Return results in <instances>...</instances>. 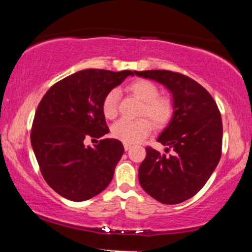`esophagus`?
Listing matches in <instances>:
<instances>
[{"mask_svg":"<svg viewBox=\"0 0 252 252\" xmlns=\"http://www.w3.org/2000/svg\"><path fill=\"white\" fill-rule=\"evenodd\" d=\"M130 148H131V144H129V143H124V149H126V150H129Z\"/></svg>","mask_w":252,"mask_h":252,"instance_id":"1","label":"esophagus"}]
</instances>
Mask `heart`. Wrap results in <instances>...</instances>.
Segmentation results:
<instances>
[{
    "mask_svg": "<svg viewBox=\"0 0 252 252\" xmlns=\"http://www.w3.org/2000/svg\"><path fill=\"white\" fill-rule=\"evenodd\" d=\"M126 91L142 100L138 115L144 117L118 121L111 128V134L115 138L124 143L140 142L152 131V123L156 129H161L170 122L174 114V103L170 97L158 94L160 90L156 84L147 79H137L128 84ZM118 103L120 94L117 90H111L105 94L102 102V111L105 118L115 120L117 117Z\"/></svg>",
    "mask_w": 252,
    "mask_h": 252,
    "instance_id": "1",
    "label": "heart"
}]
</instances>
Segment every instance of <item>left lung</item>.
<instances>
[{"label": "left lung", "mask_w": 252, "mask_h": 252, "mask_svg": "<svg viewBox=\"0 0 252 252\" xmlns=\"http://www.w3.org/2000/svg\"><path fill=\"white\" fill-rule=\"evenodd\" d=\"M135 74L166 85L174 99L173 118L158 138L167 147L166 153L147 147L138 180L158 201L179 204L204 187L220 160V111L210 92L185 74L166 70L135 71Z\"/></svg>", "instance_id": "left-lung-1"}]
</instances>
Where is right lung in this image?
<instances>
[{"label":"right lung","instance_id":"add662e5","mask_svg":"<svg viewBox=\"0 0 252 252\" xmlns=\"http://www.w3.org/2000/svg\"><path fill=\"white\" fill-rule=\"evenodd\" d=\"M134 72L89 68L51 86L37 105L31 142L45 181L58 194L84 201L108 187L124 153L121 141L103 138L94 148L84 144L109 132L103 98Z\"/></svg>","mask_w":252,"mask_h":252}]
</instances>
